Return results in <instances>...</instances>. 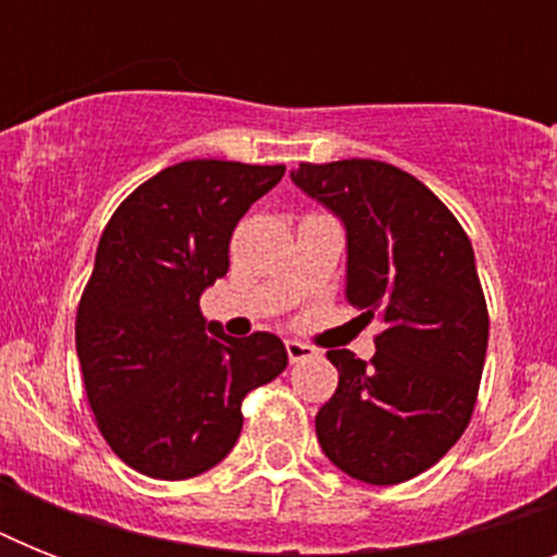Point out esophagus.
Instances as JSON below:
<instances>
[{"label":"esophagus","instance_id":"1","mask_svg":"<svg viewBox=\"0 0 557 557\" xmlns=\"http://www.w3.org/2000/svg\"><path fill=\"white\" fill-rule=\"evenodd\" d=\"M286 352H288V361L292 364H297V361H306V358H314V349L309 347V344H304V341H286Z\"/></svg>","mask_w":557,"mask_h":557}]
</instances>
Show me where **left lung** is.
<instances>
[{"instance_id":"left-lung-1","label":"left lung","mask_w":557,"mask_h":557,"mask_svg":"<svg viewBox=\"0 0 557 557\" xmlns=\"http://www.w3.org/2000/svg\"><path fill=\"white\" fill-rule=\"evenodd\" d=\"M292 182L341 219L347 304L384 332L372 361L330 349L338 389L314 416L323 454L370 485L436 466L468 428L488 347L474 248L405 170L370 159L300 164Z\"/></svg>"}]
</instances>
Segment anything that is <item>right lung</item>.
<instances>
[{"instance_id": "right-lung-1", "label": "right lung", "mask_w": 557, "mask_h": 557, "mask_svg": "<svg viewBox=\"0 0 557 557\" xmlns=\"http://www.w3.org/2000/svg\"><path fill=\"white\" fill-rule=\"evenodd\" d=\"M286 168L196 159L161 170L112 213L77 309V358L109 448L156 480L231 454L243 398L286 370L271 332L227 338L199 297L227 274L236 222Z\"/></svg>"}]
</instances>
